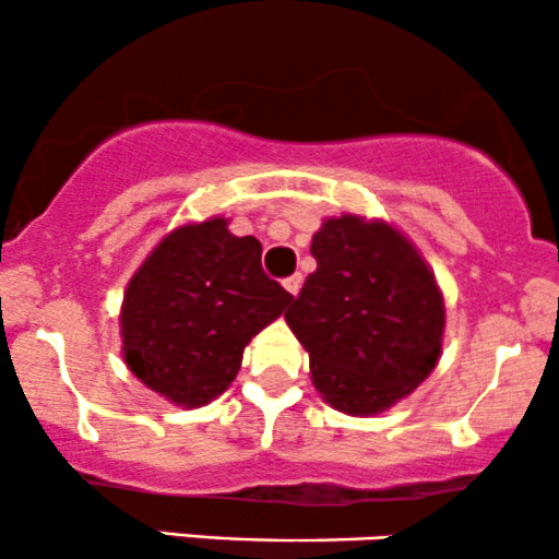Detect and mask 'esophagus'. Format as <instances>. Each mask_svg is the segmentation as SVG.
Instances as JSON below:
<instances>
[{
  "label": "esophagus",
  "mask_w": 559,
  "mask_h": 559,
  "mask_svg": "<svg viewBox=\"0 0 559 559\" xmlns=\"http://www.w3.org/2000/svg\"><path fill=\"white\" fill-rule=\"evenodd\" d=\"M300 282H304V277H300V274H293V277H287L285 282H282V285H285V290L290 295H298L300 293Z\"/></svg>",
  "instance_id": "esophagus-1"
}]
</instances>
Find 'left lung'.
Listing matches in <instances>:
<instances>
[{
  "mask_svg": "<svg viewBox=\"0 0 559 559\" xmlns=\"http://www.w3.org/2000/svg\"><path fill=\"white\" fill-rule=\"evenodd\" d=\"M317 272L285 313L324 403L377 416L408 397L442 356L444 298L403 229L358 214L313 233Z\"/></svg>",
  "mask_w": 559,
  "mask_h": 559,
  "instance_id": "1",
  "label": "left lung"
}]
</instances>
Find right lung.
<instances>
[{"mask_svg":"<svg viewBox=\"0 0 559 559\" xmlns=\"http://www.w3.org/2000/svg\"><path fill=\"white\" fill-rule=\"evenodd\" d=\"M225 216L169 229L122 295V360L141 384L180 408H201L233 384L242 350L293 295L261 269V242Z\"/></svg>","mask_w":559,"mask_h":559,"instance_id":"obj_1","label":"right lung"}]
</instances>
